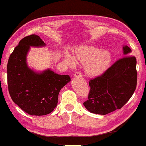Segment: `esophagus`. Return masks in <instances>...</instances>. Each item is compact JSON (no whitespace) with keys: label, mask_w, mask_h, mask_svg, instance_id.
<instances>
[{"label":"esophagus","mask_w":146,"mask_h":146,"mask_svg":"<svg viewBox=\"0 0 146 146\" xmlns=\"http://www.w3.org/2000/svg\"><path fill=\"white\" fill-rule=\"evenodd\" d=\"M82 75L81 73L79 72V71H77V72L75 73V75H74V77H78V78L82 77Z\"/></svg>","instance_id":"esophagus-1"}]
</instances>
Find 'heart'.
I'll use <instances>...</instances> for the list:
<instances>
[{"mask_svg": "<svg viewBox=\"0 0 146 146\" xmlns=\"http://www.w3.org/2000/svg\"><path fill=\"white\" fill-rule=\"evenodd\" d=\"M78 61L86 64L88 75L96 77L103 74L108 68L110 62L109 54L105 50L94 47H83L75 53ZM65 61L71 66H75V60L71 54H67Z\"/></svg>", "mask_w": 146, "mask_h": 146, "instance_id": "b5f03b06", "label": "heart"}]
</instances>
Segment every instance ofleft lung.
Listing matches in <instances>:
<instances>
[{
  "mask_svg": "<svg viewBox=\"0 0 146 146\" xmlns=\"http://www.w3.org/2000/svg\"><path fill=\"white\" fill-rule=\"evenodd\" d=\"M124 57L101 76L90 80L88 99L83 103L89 112L105 115L120 109L133 96L137 83L136 59L123 46Z\"/></svg>",
  "mask_w": 146,
  "mask_h": 146,
  "instance_id": "1",
  "label": "left lung"
}]
</instances>
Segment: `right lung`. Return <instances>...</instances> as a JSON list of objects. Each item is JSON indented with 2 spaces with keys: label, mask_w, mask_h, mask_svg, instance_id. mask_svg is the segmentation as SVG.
Segmentation results:
<instances>
[{
  "label": "right lung",
  "mask_w": 146,
  "mask_h": 146,
  "mask_svg": "<svg viewBox=\"0 0 146 146\" xmlns=\"http://www.w3.org/2000/svg\"><path fill=\"white\" fill-rule=\"evenodd\" d=\"M45 45L35 34L25 37L14 48L7 65L11 98L23 110L32 115L52 112L57 106L60 91L71 80L69 75H58L50 69L36 72L28 66L27 57L31 47Z\"/></svg>",
  "instance_id": "obj_1"
}]
</instances>
